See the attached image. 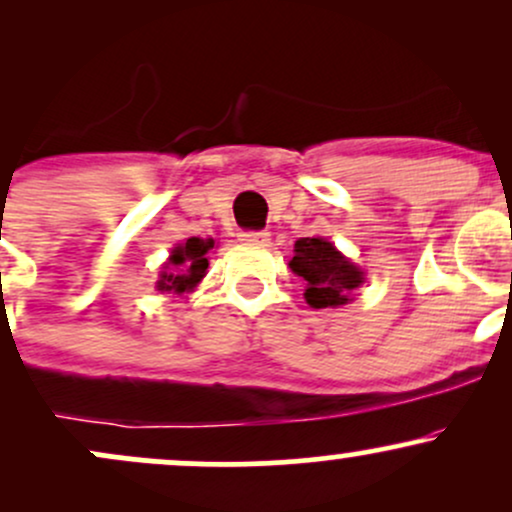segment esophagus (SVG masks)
I'll list each match as a JSON object with an SVG mask.
<instances>
[{"instance_id": "obj_1", "label": "esophagus", "mask_w": 512, "mask_h": 512, "mask_svg": "<svg viewBox=\"0 0 512 512\" xmlns=\"http://www.w3.org/2000/svg\"><path fill=\"white\" fill-rule=\"evenodd\" d=\"M240 240H243L245 245H267L269 233L267 231H243L240 233Z\"/></svg>"}]
</instances>
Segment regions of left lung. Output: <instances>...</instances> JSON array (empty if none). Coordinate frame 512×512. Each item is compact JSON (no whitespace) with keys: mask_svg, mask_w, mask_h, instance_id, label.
Here are the masks:
<instances>
[{"mask_svg":"<svg viewBox=\"0 0 512 512\" xmlns=\"http://www.w3.org/2000/svg\"><path fill=\"white\" fill-rule=\"evenodd\" d=\"M296 255L289 262L291 272L303 276L305 301L310 308H339L354 296L363 284V272L346 260L330 240L301 238L296 240Z\"/></svg>","mask_w":512,"mask_h":512,"instance_id":"1","label":"left lung"}]
</instances>
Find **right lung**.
I'll return each mask as SVG.
<instances>
[{
  "instance_id": "right-lung-1",
  "label": "right lung",
  "mask_w": 512,
  "mask_h": 512,
  "mask_svg": "<svg viewBox=\"0 0 512 512\" xmlns=\"http://www.w3.org/2000/svg\"><path fill=\"white\" fill-rule=\"evenodd\" d=\"M211 248H214V240L211 238H187L185 243L173 248L168 262L163 264L161 274H158L156 289L168 293H185L195 289L199 281H202V276L207 274V252Z\"/></svg>"
}]
</instances>
